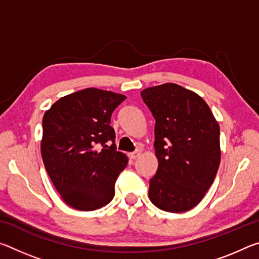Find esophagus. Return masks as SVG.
I'll list each match as a JSON object with an SVG mask.
<instances>
[{
    "label": "esophagus",
    "mask_w": 259,
    "mask_h": 259,
    "mask_svg": "<svg viewBox=\"0 0 259 259\" xmlns=\"http://www.w3.org/2000/svg\"><path fill=\"white\" fill-rule=\"evenodd\" d=\"M142 154V152H140V150H136L135 152H133V153H129V157L130 159H137V157Z\"/></svg>",
    "instance_id": "esophagus-1"
}]
</instances>
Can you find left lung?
Returning <instances> with one entry per match:
<instances>
[{"label": "left lung", "instance_id": "8db88e82", "mask_svg": "<svg viewBox=\"0 0 259 259\" xmlns=\"http://www.w3.org/2000/svg\"><path fill=\"white\" fill-rule=\"evenodd\" d=\"M140 95L155 119L159 161L148 196L164 211H187L203 199L216 177L219 125L199 95L175 83L147 88Z\"/></svg>", "mask_w": 259, "mask_h": 259}]
</instances>
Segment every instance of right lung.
<instances>
[{"mask_svg":"<svg viewBox=\"0 0 259 259\" xmlns=\"http://www.w3.org/2000/svg\"><path fill=\"white\" fill-rule=\"evenodd\" d=\"M126 97L88 88L60 98L43 116L41 153L56 190L69 207L91 211L109 203L128 164L116 151L111 116Z\"/></svg>","mask_w":259,"mask_h":259,"instance_id":"add662e5","label":"right lung"}]
</instances>
